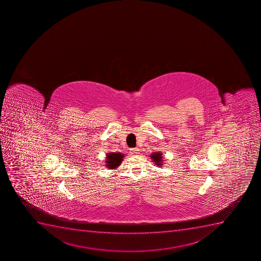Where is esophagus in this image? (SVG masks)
I'll return each instance as SVG.
<instances>
[{
    "mask_svg": "<svg viewBox=\"0 0 261 261\" xmlns=\"http://www.w3.org/2000/svg\"><path fill=\"white\" fill-rule=\"evenodd\" d=\"M129 151H130V153L132 154H138L139 153V148H132L130 150H129Z\"/></svg>",
    "mask_w": 261,
    "mask_h": 261,
    "instance_id": "1",
    "label": "esophagus"
}]
</instances>
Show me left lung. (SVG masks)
<instances>
[{"instance_id":"left-lung-1","label":"left lung","mask_w":261,"mask_h":261,"mask_svg":"<svg viewBox=\"0 0 261 261\" xmlns=\"http://www.w3.org/2000/svg\"><path fill=\"white\" fill-rule=\"evenodd\" d=\"M151 160H153V162L156 163V165L161 166L163 165V154L160 152H154L153 154L151 155Z\"/></svg>"}]
</instances>
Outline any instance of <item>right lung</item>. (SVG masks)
Masks as SVG:
<instances>
[{
  "label": "right lung",
  "instance_id": "1",
  "mask_svg": "<svg viewBox=\"0 0 261 261\" xmlns=\"http://www.w3.org/2000/svg\"><path fill=\"white\" fill-rule=\"evenodd\" d=\"M123 158H124V155L120 153V152H110V153H108L107 159H106V161H105L106 162L105 163L107 165V168H111V169L117 168L121 163Z\"/></svg>",
  "mask_w": 261,
  "mask_h": 261
}]
</instances>
